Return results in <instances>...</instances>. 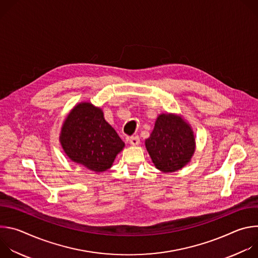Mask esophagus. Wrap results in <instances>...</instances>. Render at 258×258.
<instances>
[{
  "label": "esophagus",
  "instance_id": "34e87169",
  "mask_svg": "<svg viewBox=\"0 0 258 258\" xmlns=\"http://www.w3.org/2000/svg\"><path fill=\"white\" fill-rule=\"evenodd\" d=\"M128 142L132 146H138L140 144V139L138 136H133L128 138Z\"/></svg>",
  "mask_w": 258,
  "mask_h": 258
}]
</instances>
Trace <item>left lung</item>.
I'll use <instances>...</instances> for the list:
<instances>
[{
	"label": "left lung",
	"mask_w": 258,
	"mask_h": 258,
	"mask_svg": "<svg viewBox=\"0 0 258 258\" xmlns=\"http://www.w3.org/2000/svg\"><path fill=\"white\" fill-rule=\"evenodd\" d=\"M145 146L157 169L174 172L191 161L196 141L191 125L180 115L162 113L156 118Z\"/></svg>",
	"instance_id": "obj_1"
}]
</instances>
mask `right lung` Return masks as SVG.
Wrapping results in <instances>:
<instances>
[{"label":"right lung","mask_w":258,"mask_h":258,"mask_svg":"<svg viewBox=\"0 0 258 258\" xmlns=\"http://www.w3.org/2000/svg\"><path fill=\"white\" fill-rule=\"evenodd\" d=\"M59 141L66 156L96 173L112 166L124 143L91 102L73 107L61 126Z\"/></svg>","instance_id":"right-lung-1"}]
</instances>
